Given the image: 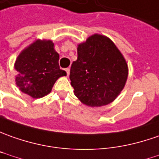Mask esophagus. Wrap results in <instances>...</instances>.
<instances>
[{
    "instance_id": "1",
    "label": "esophagus",
    "mask_w": 159,
    "mask_h": 159,
    "mask_svg": "<svg viewBox=\"0 0 159 159\" xmlns=\"http://www.w3.org/2000/svg\"><path fill=\"white\" fill-rule=\"evenodd\" d=\"M66 72L67 73V76H69V74H70V68H66Z\"/></svg>"
}]
</instances>
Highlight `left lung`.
Masks as SVG:
<instances>
[{"instance_id":"left-lung-1","label":"left lung","mask_w":159,"mask_h":159,"mask_svg":"<svg viewBox=\"0 0 159 159\" xmlns=\"http://www.w3.org/2000/svg\"><path fill=\"white\" fill-rule=\"evenodd\" d=\"M78 58L71 66L70 80L75 96L88 107L114 102L126 84L129 68L110 38L93 34L78 44Z\"/></svg>"}]
</instances>
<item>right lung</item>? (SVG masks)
Here are the masks:
<instances>
[{
    "label": "right lung",
    "instance_id": "right-lung-1",
    "mask_svg": "<svg viewBox=\"0 0 159 159\" xmlns=\"http://www.w3.org/2000/svg\"><path fill=\"white\" fill-rule=\"evenodd\" d=\"M59 55L52 40L37 39L16 57V84L20 91L34 99L47 95L58 78L66 76L59 68Z\"/></svg>",
    "mask_w": 159,
    "mask_h": 159
}]
</instances>
